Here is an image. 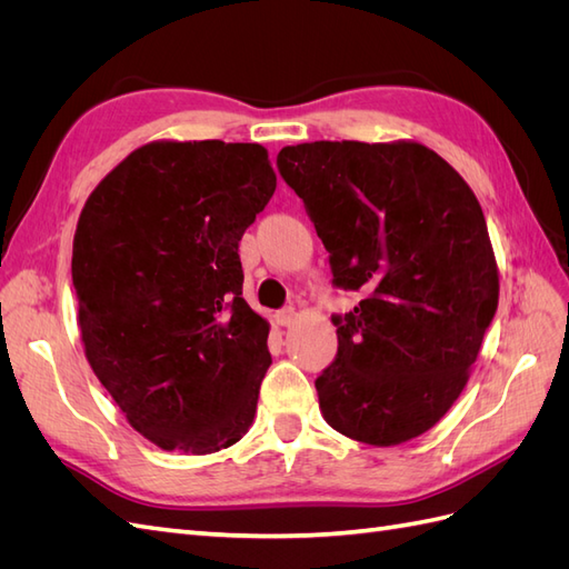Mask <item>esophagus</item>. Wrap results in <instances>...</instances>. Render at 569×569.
<instances>
[{
    "mask_svg": "<svg viewBox=\"0 0 569 569\" xmlns=\"http://www.w3.org/2000/svg\"><path fill=\"white\" fill-rule=\"evenodd\" d=\"M295 316H297V311L291 306H287V308H282V311H278L274 313V320H278V325H282V327H287V325H291L295 322Z\"/></svg>",
    "mask_w": 569,
    "mask_h": 569,
    "instance_id": "esophagus-1",
    "label": "esophagus"
}]
</instances>
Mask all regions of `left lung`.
I'll return each instance as SVG.
<instances>
[{
  "label": "left lung",
  "mask_w": 569,
  "mask_h": 569,
  "mask_svg": "<svg viewBox=\"0 0 569 569\" xmlns=\"http://www.w3.org/2000/svg\"><path fill=\"white\" fill-rule=\"evenodd\" d=\"M330 251L332 287L363 291L332 316L337 356L316 380L327 425L393 446L460 396L498 308L485 213L439 153L416 142H311L278 153Z\"/></svg>",
  "instance_id": "8db88e82"
}]
</instances>
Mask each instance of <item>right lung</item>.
<instances>
[{
    "mask_svg": "<svg viewBox=\"0 0 569 569\" xmlns=\"http://www.w3.org/2000/svg\"><path fill=\"white\" fill-rule=\"evenodd\" d=\"M278 178L261 144L151 142L97 184L73 239L94 375L166 451L228 449L251 427L272 358L242 299L239 239Z\"/></svg>",
    "mask_w": 569,
    "mask_h": 569,
    "instance_id": "add662e5",
    "label": "right lung"
}]
</instances>
